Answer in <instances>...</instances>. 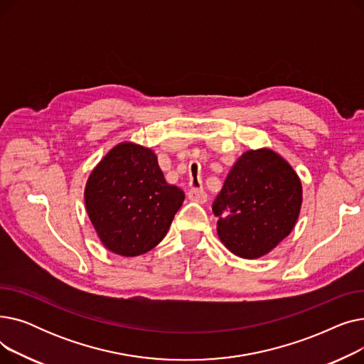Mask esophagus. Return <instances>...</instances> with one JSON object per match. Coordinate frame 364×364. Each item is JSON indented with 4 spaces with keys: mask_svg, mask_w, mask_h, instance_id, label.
Returning a JSON list of instances; mask_svg holds the SVG:
<instances>
[{
    "mask_svg": "<svg viewBox=\"0 0 364 364\" xmlns=\"http://www.w3.org/2000/svg\"><path fill=\"white\" fill-rule=\"evenodd\" d=\"M187 196H188L190 200L198 202V203H205L206 199H208L206 193L203 192L202 188H190L188 192H187Z\"/></svg>",
    "mask_w": 364,
    "mask_h": 364,
    "instance_id": "1",
    "label": "esophagus"
}]
</instances>
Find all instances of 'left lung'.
Here are the masks:
<instances>
[{"label":"left lung","mask_w":364,"mask_h":364,"mask_svg":"<svg viewBox=\"0 0 364 364\" xmlns=\"http://www.w3.org/2000/svg\"><path fill=\"white\" fill-rule=\"evenodd\" d=\"M302 187L296 172L270 149L243 153L213 203L220 240L235 255L269 254L298 220Z\"/></svg>","instance_id":"obj_1"}]
</instances>
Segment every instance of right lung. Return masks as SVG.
I'll list each match as a JSON object with an SVG mask.
<instances>
[{
	"label": "right lung",
	"mask_w": 364,
	"mask_h": 364,
	"mask_svg": "<svg viewBox=\"0 0 364 364\" xmlns=\"http://www.w3.org/2000/svg\"><path fill=\"white\" fill-rule=\"evenodd\" d=\"M84 198L88 217L107 250L137 257L165 237L184 192L165 181L150 149L119 143L92 169Z\"/></svg>",
	"instance_id": "right-lung-1"
}]
</instances>
